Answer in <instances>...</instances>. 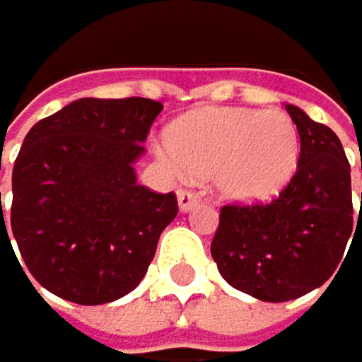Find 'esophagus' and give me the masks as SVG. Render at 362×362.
<instances>
[{
    "label": "esophagus",
    "mask_w": 362,
    "mask_h": 362,
    "mask_svg": "<svg viewBox=\"0 0 362 362\" xmlns=\"http://www.w3.org/2000/svg\"><path fill=\"white\" fill-rule=\"evenodd\" d=\"M177 199H179V211L181 213H188L192 211L197 204H199V194L192 192V190H179L177 192Z\"/></svg>",
    "instance_id": "1"
}]
</instances>
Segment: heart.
<instances>
[{
	"label": "heart",
	"instance_id": "1",
	"mask_svg": "<svg viewBox=\"0 0 362 362\" xmlns=\"http://www.w3.org/2000/svg\"><path fill=\"white\" fill-rule=\"evenodd\" d=\"M158 153L177 177H213L224 202L254 206L288 188L299 168L301 138L286 110L209 108L174 122Z\"/></svg>",
	"mask_w": 362,
	"mask_h": 362
}]
</instances>
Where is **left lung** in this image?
<instances>
[{
  "label": "left lung",
  "mask_w": 362,
  "mask_h": 362,
  "mask_svg": "<svg viewBox=\"0 0 362 362\" xmlns=\"http://www.w3.org/2000/svg\"><path fill=\"white\" fill-rule=\"evenodd\" d=\"M286 110L301 138L297 174L272 204L224 206L211 245L226 284L260 301H290L324 286L354 231L351 168L340 138L299 106Z\"/></svg>",
  "instance_id": "1"
}]
</instances>
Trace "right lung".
I'll return each instance as SVG.
<instances>
[{
	"mask_svg": "<svg viewBox=\"0 0 362 362\" xmlns=\"http://www.w3.org/2000/svg\"><path fill=\"white\" fill-rule=\"evenodd\" d=\"M160 110L145 97H86L26 134L13 165L11 231L31 276L52 295L108 304L147 274L163 228L179 213L174 192L140 185L134 168ZM1 240L11 244L4 211Z\"/></svg>",
	"mask_w": 362,
	"mask_h": 362,
	"instance_id": "1",
	"label": "right lung"
}]
</instances>
